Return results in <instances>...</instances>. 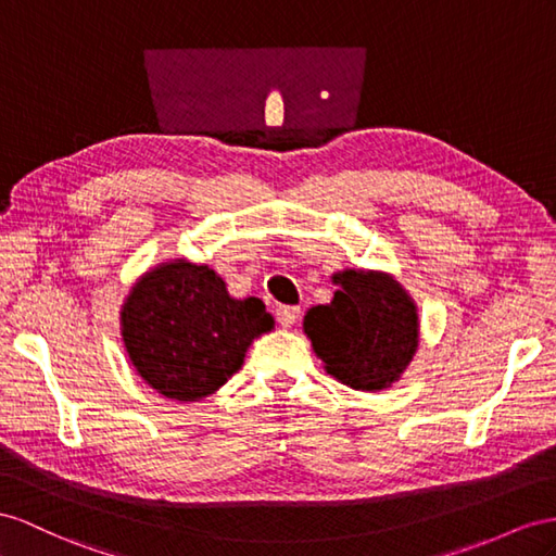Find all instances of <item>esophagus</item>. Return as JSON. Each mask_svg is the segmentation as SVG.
<instances>
[{"mask_svg": "<svg viewBox=\"0 0 556 556\" xmlns=\"http://www.w3.org/2000/svg\"><path fill=\"white\" fill-rule=\"evenodd\" d=\"M298 315H301V307H298V305H281L277 309V319H279V324L283 326V329H291V326L298 319Z\"/></svg>", "mask_w": 556, "mask_h": 556, "instance_id": "obj_1", "label": "esophagus"}]
</instances>
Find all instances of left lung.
I'll return each instance as SVG.
<instances>
[{
    "mask_svg": "<svg viewBox=\"0 0 556 556\" xmlns=\"http://www.w3.org/2000/svg\"><path fill=\"white\" fill-rule=\"evenodd\" d=\"M329 305L309 307L303 331L326 374L362 392H380L402 378L420 338L418 307L388 273L343 269Z\"/></svg>",
    "mask_w": 556,
    "mask_h": 556,
    "instance_id": "8db88e82",
    "label": "left lung"
}]
</instances>
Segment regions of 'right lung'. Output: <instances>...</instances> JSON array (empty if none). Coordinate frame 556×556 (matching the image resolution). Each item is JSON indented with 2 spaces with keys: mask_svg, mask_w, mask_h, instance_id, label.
Returning <instances> with one entry per match:
<instances>
[{
  "mask_svg": "<svg viewBox=\"0 0 556 556\" xmlns=\"http://www.w3.org/2000/svg\"><path fill=\"white\" fill-rule=\"evenodd\" d=\"M126 354L152 390L199 402L244 364L247 350L275 319L261 298L237 301L208 265L176 258L152 267L119 312Z\"/></svg>",
  "mask_w": 556,
  "mask_h": 556,
  "instance_id": "right-lung-1",
  "label": "right lung"
}]
</instances>
